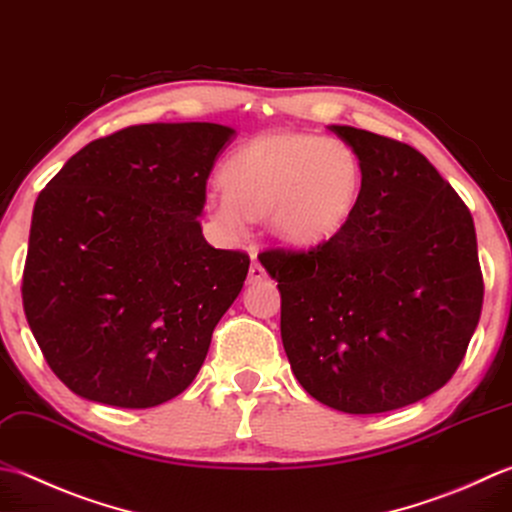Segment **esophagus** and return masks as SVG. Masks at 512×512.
<instances>
[{
	"label": "esophagus",
	"instance_id": "esophagus-1",
	"mask_svg": "<svg viewBox=\"0 0 512 512\" xmlns=\"http://www.w3.org/2000/svg\"><path fill=\"white\" fill-rule=\"evenodd\" d=\"M264 277H266V270H264L262 264H259V262L250 264V268H248V282H250V284L259 282V279H264Z\"/></svg>",
	"mask_w": 512,
	"mask_h": 512
}]
</instances>
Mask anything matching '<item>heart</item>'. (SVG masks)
Returning <instances> with one entry per match:
<instances>
[{
  "mask_svg": "<svg viewBox=\"0 0 512 512\" xmlns=\"http://www.w3.org/2000/svg\"><path fill=\"white\" fill-rule=\"evenodd\" d=\"M226 190L206 199L213 222L228 235H244L250 219L268 215L277 239L319 244L353 215L362 164L342 139L315 133H275L237 148L222 168Z\"/></svg>",
  "mask_w": 512,
  "mask_h": 512,
  "instance_id": "1",
  "label": "heart"
}]
</instances>
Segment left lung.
Returning <instances> with one entry per match:
<instances>
[{
  "mask_svg": "<svg viewBox=\"0 0 512 512\" xmlns=\"http://www.w3.org/2000/svg\"><path fill=\"white\" fill-rule=\"evenodd\" d=\"M362 164L344 228L259 262L282 293V342L310 397L350 415L404 408L462 364L484 304L473 215L413 146L330 126Z\"/></svg>",
  "mask_w": 512,
  "mask_h": 512,
  "instance_id": "obj_1",
  "label": "left lung"
}]
</instances>
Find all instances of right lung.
Segmentation results:
<instances>
[{
	"instance_id": "1",
	"label": "right lung",
	"mask_w": 512,
	"mask_h": 512,
	"mask_svg": "<svg viewBox=\"0 0 512 512\" xmlns=\"http://www.w3.org/2000/svg\"><path fill=\"white\" fill-rule=\"evenodd\" d=\"M235 130L139 124L99 137L39 193L22 299L50 370L90 402L150 408L193 384L248 275L197 217Z\"/></svg>"
}]
</instances>
